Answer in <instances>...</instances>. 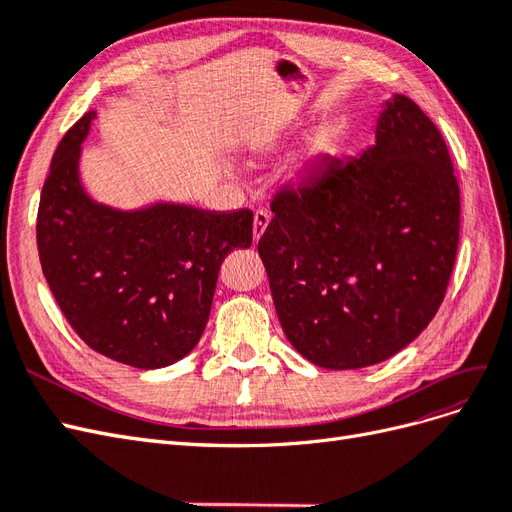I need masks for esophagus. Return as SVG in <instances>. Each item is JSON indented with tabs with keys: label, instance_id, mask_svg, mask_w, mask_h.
I'll return each instance as SVG.
<instances>
[{
	"label": "esophagus",
	"instance_id": "34e87169",
	"mask_svg": "<svg viewBox=\"0 0 512 512\" xmlns=\"http://www.w3.org/2000/svg\"><path fill=\"white\" fill-rule=\"evenodd\" d=\"M269 213L265 211V209H258L256 213H254V239L258 241L260 237H262V232L267 230V226H269Z\"/></svg>",
	"mask_w": 512,
	"mask_h": 512
}]
</instances>
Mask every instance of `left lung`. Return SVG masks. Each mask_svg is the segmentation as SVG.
I'll list each match as a JSON object with an SVG mask.
<instances>
[{"label": "left lung", "instance_id": "8db88e82", "mask_svg": "<svg viewBox=\"0 0 512 512\" xmlns=\"http://www.w3.org/2000/svg\"><path fill=\"white\" fill-rule=\"evenodd\" d=\"M258 241L288 342L324 369L386 361L436 316L459 245V183L440 130L395 96L376 145L324 156L277 190Z\"/></svg>", "mask_w": 512, "mask_h": 512}]
</instances>
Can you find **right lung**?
Listing matches in <instances>:
<instances>
[{
    "label": "right lung",
    "instance_id": "add662e5",
    "mask_svg": "<svg viewBox=\"0 0 512 512\" xmlns=\"http://www.w3.org/2000/svg\"><path fill=\"white\" fill-rule=\"evenodd\" d=\"M96 113L61 138L40 194L42 273L70 327L108 359L173 365L198 344L228 252L252 245L250 209L211 213L160 203L117 211L79 179L81 143Z\"/></svg>",
    "mask_w": 512,
    "mask_h": 512
}]
</instances>
